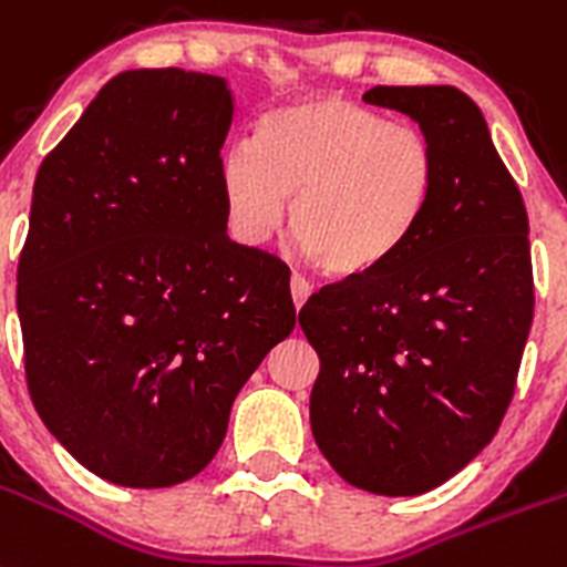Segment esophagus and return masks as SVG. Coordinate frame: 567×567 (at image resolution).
Masks as SVG:
<instances>
[{
	"label": "esophagus",
	"mask_w": 567,
	"mask_h": 567,
	"mask_svg": "<svg viewBox=\"0 0 567 567\" xmlns=\"http://www.w3.org/2000/svg\"><path fill=\"white\" fill-rule=\"evenodd\" d=\"M311 290H313V285L308 282L302 274H293V277H290V297H293V305H297V308H302V305L308 302Z\"/></svg>",
	"instance_id": "34e87169"
}]
</instances>
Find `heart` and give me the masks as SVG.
I'll return each mask as SVG.
<instances>
[{
  "label": "heart",
  "instance_id": "obj_1",
  "mask_svg": "<svg viewBox=\"0 0 567 567\" xmlns=\"http://www.w3.org/2000/svg\"><path fill=\"white\" fill-rule=\"evenodd\" d=\"M230 228L265 243L290 205V234L331 277H365L420 236L440 194V156L411 122L344 96H308L268 113L254 142L219 165Z\"/></svg>",
  "mask_w": 567,
  "mask_h": 567
}]
</instances>
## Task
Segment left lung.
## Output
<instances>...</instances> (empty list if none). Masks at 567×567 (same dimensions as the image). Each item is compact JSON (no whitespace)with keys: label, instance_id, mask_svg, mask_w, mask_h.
Instances as JSON below:
<instances>
[{"label":"left lung","instance_id":"left-lung-1","mask_svg":"<svg viewBox=\"0 0 567 567\" xmlns=\"http://www.w3.org/2000/svg\"><path fill=\"white\" fill-rule=\"evenodd\" d=\"M436 145L440 194L385 268L324 285L299 311L319 353L313 440L344 482L425 494L494 440L534 322L528 214L471 96L379 85Z\"/></svg>","mask_w":567,"mask_h":567}]
</instances>
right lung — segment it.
Masks as SVG:
<instances>
[{
	"mask_svg": "<svg viewBox=\"0 0 567 567\" xmlns=\"http://www.w3.org/2000/svg\"><path fill=\"white\" fill-rule=\"evenodd\" d=\"M230 122L228 79L120 73L33 182L17 268L28 393L87 471L127 488L199 474L297 324L288 265L228 236Z\"/></svg>",
	"mask_w": 567,
	"mask_h": 567,
	"instance_id": "right-lung-1",
	"label": "right lung"
}]
</instances>
